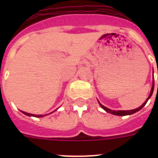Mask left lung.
<instances>
[{"label":"left lung","instance_id":"obj_1","mask_svg":"<svg viewBox=\"0 0 158 158\" xmlns=\"http://www.w3.org/2000/svg\"><path fill=\"white\" fill-rule=\"evenodd\" d=\"M158 74V73H157ZM153 89H154V80H153V84H152V89H151V93H150V95L148 96V98H147V100L143 102V104L142 106H140L139 107L136 108V109H134V110H110V109H108V108H106V106H104L102 105L100 102H99V104H100V106H101V107L102 108V109H104V110L106 111V112L108 113H110V114H113V115H132V114H134V113L137 112V111H139V110H141L143 106H145V104L147 103L148 100L151 98V96H152V93H153Z\"/></svg>","mask_w":158,"mask_h":158}]
</instances>
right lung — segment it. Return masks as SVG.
<instances>
[{"label": "right lung", "instance_id": "add662e5", "mask_svg": "<svg viewBox=\"0 0 158 158\" xmlns=\"http://www.w3.org/2000/svg\"><path fill=\"white\" fill-rule=\"evenodd\" d=\"M23 114H25L26 115H28V116H35V117H42L43 116V115H33V114H29V113H27V112H24V111H22Z\"/></svg>", "mask_w": 158, "mask_h": 158}]
</instances>
